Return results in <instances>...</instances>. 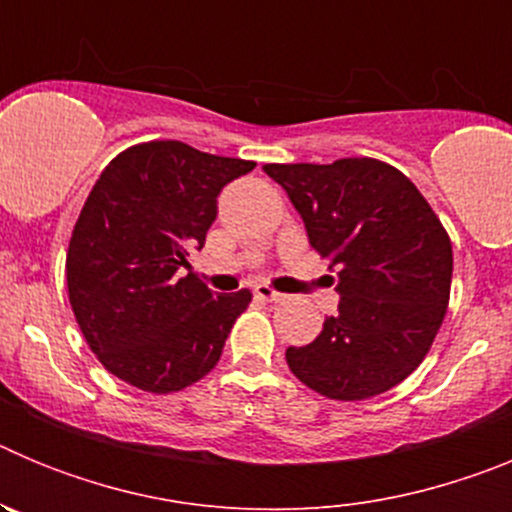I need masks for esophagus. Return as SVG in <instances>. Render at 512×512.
<instances>
[{
  "mask_svg": "<svg viewBox=\"0 0 512 512\" xmlns=\"http://www.w3.org/2000/svg\"><path fill=\"white\" fill-rule=\"evenodd\" d=\"M253 295L259 297V300H266V302H282L284 300L282 292H277V289H271L269 284H259V287L253 289Z\"/></svg>",
  "mask_w": 512,
  "mask_h": 512,
  "instance_id": "34e87169",
  "label": "esophagus"
}]
</instances>
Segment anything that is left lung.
I'll use <instances>...</instances> for the list:
<instances>
[{
    "label": "left lung",
    "mask_w": 512,
    "mask_h": 512,
    "mask_svg": "<svg viewBox=\"0 0 512 512\" xmlns=\"http://www.w3.org/2000/svg\"><path fill=\"white\" fill-rule=\"evenodd\" d=\"M338 274V312L307 346H289L302 384L356 402L392 390L431 351L451 295L454 253L408 176L377 158L266 164Z\"/></svg>",
    "instance_id": "left-lung-1"
}]
</instances>
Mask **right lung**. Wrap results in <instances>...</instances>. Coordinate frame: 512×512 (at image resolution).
Listing matches in <instances>:
<instances>
[{"mask_svg": "<svg viewBox=\"0 0 512 512\" xmlns=\"http://www.w3.org/2000/svg\"><path fill=\"white\" fill-rule=\"evenodd\" d=\"M253 161L202 153L182 140H148L104 166L66 253L69 302L110 374L169 395L215 369L251 292L212 295L189 253L205 246L217 194Z\"/></svg>", "mask_w": 512, "mask_h": 512, "instance_id": "add662e5", "label": "right lung"}]
</instances>
